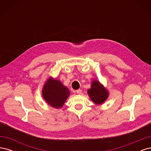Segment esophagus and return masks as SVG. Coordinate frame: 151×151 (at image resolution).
I'll list each match as a JSON object with an SVG mask.
<instances>
[{
    "label": "esophagus",
    "instance_id": "esophagus-1",
    "mask_svg": "<svg viewBox=\"0 0 151 151\" xmlns=\"http://www.w3.org/2000/svg\"><path fill=\"white\" fill-rule=\"evenodd\" d=\"M76 93L78 94H81L82 93V90L81 89H78L76 91Z\"/></svg>",
    "mask_w": 151,
    "mask_h": 151
}]
</instances>
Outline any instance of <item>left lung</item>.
I'll return each mask as SVG.
<instances>
[{"mask_svg": "<svg viewBox=\"0 0 151 151\" xmlns=\"http://www.w3.org/2000/svg\"><path fill=\"white\" fill-rule=\"evenodd\" d=\"M88 94L91 101L96 105L104 103L109 95L106 88L96 79H93L91 82V88L88 89Z\"/></svg>", "mask_w": 151, "mask_h": 151, "instance_id": "8db88e82", "label": "left lung"}]
</instances>
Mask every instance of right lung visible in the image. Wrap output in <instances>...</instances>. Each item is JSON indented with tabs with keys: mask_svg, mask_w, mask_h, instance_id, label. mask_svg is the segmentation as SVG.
<instances>
[{
	"mask_svg": "<svg viewBox=\"0 0 151 151\" xmlns=\"http://www.w3.org/2000/svg\"><path fill=\"white\" fill-rule=\"evenodd\" d=\"M70 92L60 81L50 76L43 84L42 94L44 100L50 106L62 108L69 96Z\"/></svg>",
	"mask_w": 151,
	"mask_h": 151,
	"instance_id": "add662e5",
	"label": "right lung"
}]
</instances>
